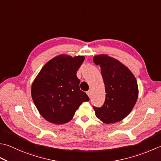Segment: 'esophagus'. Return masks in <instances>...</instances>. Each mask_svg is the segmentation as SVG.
<instances>
[{
    "label": "esophagus",
    "mask_w": 161,
    "mask_h": 161,
    "mask_svg": "<svg viewBox=\"0 0 161 161\" xmlns=\"http://www.w3.org/2000/svg\"><path fill=\"white\" fill-rule=\"evenodd\" d=\"M86 93H87V95L89 96V97H91V90L88 91L87 92H86Z\"/></svg>",
    "instance_id": "34e87169"
}]
</instances>
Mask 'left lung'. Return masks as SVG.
Returning a JSON list of instances; mask_svg holds the SVG:
<instances>
[{
    "label": "left lung",
    "mask_w": 161,
    "mask_h": 161,
    "mask_svg": "<svg viewBox=\"0 0 161 161\" xmlns=\"http://www.w3.org/2000/svg\"><path fill=\"white\" fill-rule=\"evenodd\" d=\"M93 62L100 65L107 93L101 108L93 107L96 116L106 124L120 121L130 114L136 103V79L126 66L106 54L96 55Z\"/></svg>",
    "instance_id": "obj_1"
}]
</instances>
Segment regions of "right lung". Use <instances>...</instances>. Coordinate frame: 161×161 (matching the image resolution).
Here are the masks:
<instances>
[{
    "label": "right lung",
    "mask_w": 161,
    "mask_h": 161,
    "mask_svg": "<svg viewBox=\"0 0 161 161\" xmlns=\"http://www.w3.org/2000/svg\"><path fill=\"white\" fill-rule=\"evenodd\" d=\"M84 56H56L43 66L31 86V96L42 117L50 123L64 124L72 120L83 102L89 101L80 90L77 72Z\"/></svg>",
    "instance_id": "right-lung-1"
}]
</instances>
